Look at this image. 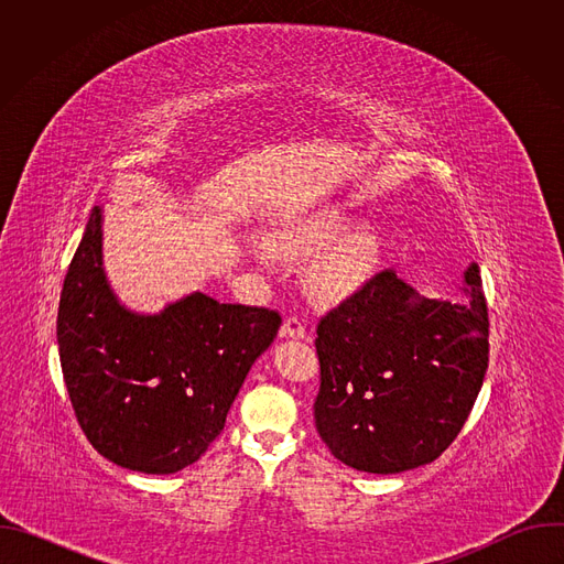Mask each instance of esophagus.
Returning a JSON list of instances; mask_svg holds the SVG:
<instances>
[{
    "mask_svg": "<svg viewBox=\"0 0 564 564\" xmlns=\"http://www.w3.org/2000/svg\"><path fill=\"white\" fill-rule=\"evenodd\" d=\"M281 335L288 339H305V324L299 316H288L281 328Z\"/></svg>",
    "mask_w": 564,
    "mask_h": 564,
    "instance_id": "1",
    "label": "esophagus"
}]
</instances>
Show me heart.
<instances>
[{
	"label": "heart",
	"instance_id": "b5f03b06",
	"mask_svg": "<svg viewBox=\"0 0 564 564\" xmlns=\"http://www.w3.org/2000/svg\"><path fill=\"white\" fill-rule=\"evenodd\" d=\"M355 226V216L337 205L314 207L288 218L272 234V246L294 259L316 257L307 270L321 299H341L359 290L379 268L383 234L375 223Z\"/></svg>",
	"mask_w": 564,
	"mask_h": 564
}]
</instances>
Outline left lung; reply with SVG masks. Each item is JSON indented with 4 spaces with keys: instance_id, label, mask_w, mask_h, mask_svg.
Returning a JSON list of instances; mask_svg holds the SVG:
<instances>
[{
    "instance_id": "1",
    "label": "left lung",
    "mask_w": 564,
    "mask_h": 564,
    "mask_svg": "<svg viewBox=\"0 0 564 564\" xmlns=\"http://www.w3.org/2000/svg\"><path fill=\"white\" fill-rule=\"evenodd\" d=\"M459 299H426L379 272L321 318L314 424L333 455L377 475L437 459L462 431L489 368L477 263Z\"/></svg>"
}]
</instances>
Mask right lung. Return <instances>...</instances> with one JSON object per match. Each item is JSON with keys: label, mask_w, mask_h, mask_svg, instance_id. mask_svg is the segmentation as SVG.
<instances>
[{"label": "right lung", "mask_w": 564, "mask_h": 564, "mask_svg": "<svg viewBox=\"0 0 564 564\" xmlns=\"http://www.w3.org/2000/svg\"><path fill=\"white\" fill-rule=\"evenodd\" d=\"M102 223L105 209L96 205L59 296L66 390L102 457L129 470L170 475L194 464L220 435L281 316L205 292L153 314L127 307L105 272Z\"/></svg>", "instance_id": "obj_1"}]
</instances>
